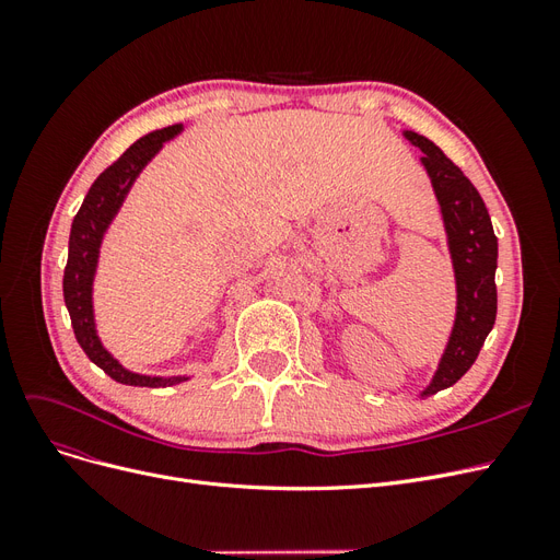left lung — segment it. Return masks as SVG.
<instances>
[{"mask_svg":"<svg viewBox=\"0 0 560 560\" xmlns=\"http://www.w3.org/2000/svg\"><path fill=\"white\" fill-rule=\"evenodd\" d=\"M406 140L422 149V165L442 206L457 284V313L448 346L432 383L422 393V397H430L467 374L495 325L498 238L479 191L460 167L422 135L406 130Z\"/></svg>","mask_w":560,"mask_h":560,"instance_id":"1","label":"left lung"}]
</instances>
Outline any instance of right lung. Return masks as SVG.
<instances>
[{
	"label": "right lung",
	"instance_id": "add662e5",
	"mask_svg": "<svg viewBox=\"0 0 560 560\" xmlns=\"http://www.w3.org/2000/svg\"><path fill=\"white\" fill-rule=\"evenodd\" d=\"M182 130V126H167L163 130L149 132L142 140L128 147L121 159H116L105 173L93 182L86 198H83L81 208L72 222L70 231V254H67L65 278H62V294L65 306L70 311L72 329L79 346L89 354V360L105 371L109 378L124 385H140V387H167L182 383L186 378H151L132 374L124 369L112 354L100 343L93 325V276L97 264V249L103 243V235L114 219V214L121 208V202L130 189L135 177L140 175L142 167L154 159L156 151L171 138Z\"/></svg>",
	"mask_w": 560,
	"mask_h": 560
}]
</instances>
